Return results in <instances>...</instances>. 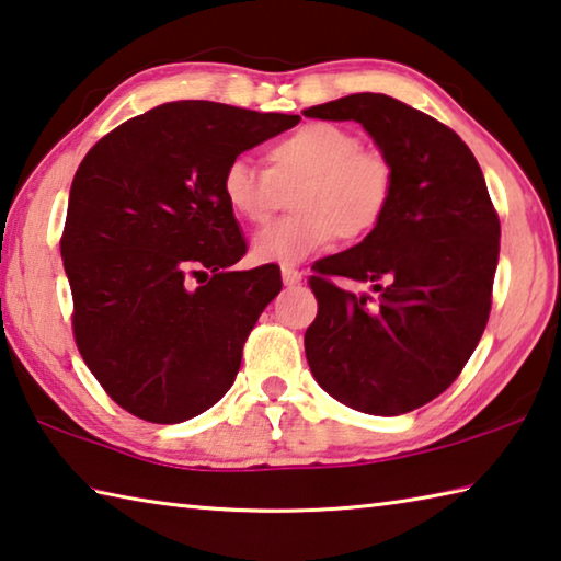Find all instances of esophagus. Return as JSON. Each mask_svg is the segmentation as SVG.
Here are the masks:
<instances>
[{
    "mask_svg": "<svg viewBox=\"0 0 561 561\" xmlns=\"http://www.w3.org/2000/svg\"><path fill=\"white\" fill-rule=\"evenodd\" d=\"M282 282L287 284V287H294V284L301 282V272L294 267H282Z\"/></svg>",
    "mask_w": 561,
    "mask_h": 561,
    "instance_id": "obj_1",
    "label": "esophagus"
}]
</instances>
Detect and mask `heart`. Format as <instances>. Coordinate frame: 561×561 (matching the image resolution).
Wrapping results in <instances>:
<instances>
[{"label": "heart", "mask_w": 561, "mask_h": 561, "mask_svg": "<svg viewBox=\"0 0 561 561\" xmlns=\"http://www.w3.org/2000/svg\"><path fill=\"white\" fill-rule=\"evenodd\" d=\"M267 170L234 158L222 170L220 190L242 222L264 225L284 190H291L287 220L262 230L252 254L267 264H297L327 247L371 234L391 207L393 168L381 153L336 123L317 121L287 133L264 150Z\"/></svg>", "instance_id": "1"}]
</instances>
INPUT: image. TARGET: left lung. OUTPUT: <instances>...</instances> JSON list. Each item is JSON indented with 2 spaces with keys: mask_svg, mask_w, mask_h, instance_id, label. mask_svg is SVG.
<instances>
[{
  "mask_svg": "<svg viewBox=\"0 0 561 561\" xmlns=\"http://www.w3.org/2000/svg\"><path fill=\"white\" fill-rule=\"evenodd\" d=\"M304 116L360 123L393 168L383 222L319 260L309 279L319 301L304 334L309 368L354 411H415L460 376L488 324L500 220L485 178L458 133L386 93H351ZM331 276L373 291L346 293Z\"/></svg>",
  "mask_w": 561,
  "mask_h": 561,
  "instance_id": "1",
  "label": "left lung"
}]
</instances>
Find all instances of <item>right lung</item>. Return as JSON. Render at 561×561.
<instances>
[{
	"mask_svg": "<svg viewBox=\"0 0 561 561\" xmlns=\"http://www.w3.org/2000/svg\"><path fill=\"white\" fill-rule=\"evenodd\" d=\"M299 121L173 101L121 123L81 160L61 237L73 336L128 413L183 423L230 391L282 277L274 264L234 270L247 242L222 170Z\"/></svg>",
	"mask_w": 561,
	"mask_h": 561,
	"instance_id": "obj_1",
	"label": "right lung"
}]
</instances>
